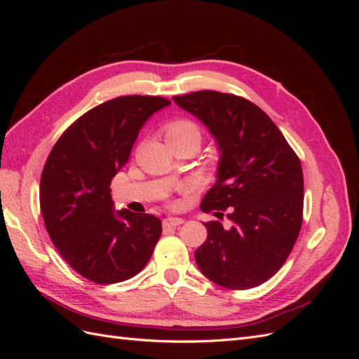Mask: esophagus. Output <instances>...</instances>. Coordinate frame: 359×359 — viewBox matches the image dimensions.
Segmentation results:
<instances>
[{
    "label": "esophagus",
    "mask_w": 359,
    "mask_h": 359,
    "mask_svg": "<svg viewBox=\"0 0 359 359\" xmlns=\"http://www.w3.org/2000/svg\"><path fill=\"white\" fill-rule=\"evenodd\" d=\"M182 223L184 220L180 219V217H166V219L163 220V227H177Z\"/></svg>",
    "instance_id": "34e87169"
}]
</instances>
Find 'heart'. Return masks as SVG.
Here are the masks:
<instances>
[{"label":"heart","instance_id":"heart-1","mask_svg":"<svg viewBox=\"0 0 359 359\" xmlns=\"http://www.w3.org/2000/svg\"><path fill=\"white\" fill-rule=\"evenodd\" d=\"M165 137L169 145L191 144L198 148L202 135L199 127L190 119H175L165 127Z\"/></svg>","mask_w":359,"mask_h":359}]
</instances>
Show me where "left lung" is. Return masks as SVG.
<instances>
[{
    "mask_svg": "<svg viewBox=\"0 0 359 359\" xmlns=\"http://www.w3.org/2000/svg\"><path fill=\"white\" fill-rule=\"evenodd\" d=\"M210 130L219 149L215 184L201 210L231 227L205 223L206 241L194 252L201 273L227 289L265 283L286 262L302 223L301 161L271 118L241 97L198 91L173 97Z\"/></svg>",
    "mask_w": 359,
    "mask_h": 359,
    "instance_id": "1",
    "label": "left lung"
}]
</instances>
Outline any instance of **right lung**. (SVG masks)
<instances>
[{"instance_id": "right-lung-1", "label": "right lung", "mask_w": 359, "mask_h": 359, "mask_svg": "<svg viewBox=\"0 0 359 359\" xmlns=\"http://www.w3.org/2000/svg\"><path fill=\"white\" fill-rule=\"evenodd\" d=\"M170 102L124 95L82 115L53 145L40 180V208L50 240L82 277L119 283L144 269L161 235L151 214L115 210L111 181L140 128Z\"/></svg>"}]
</instances>
